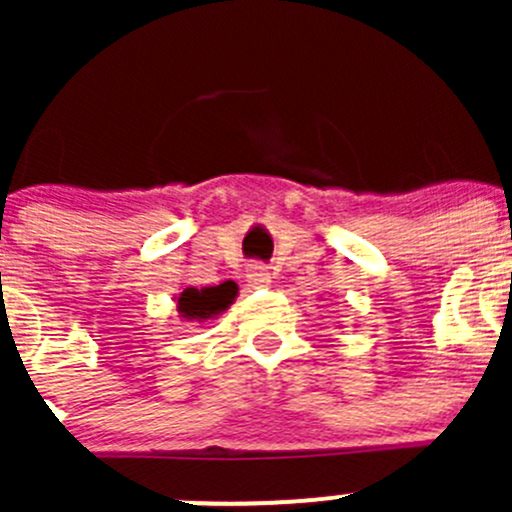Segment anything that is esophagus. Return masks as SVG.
<instances>
[{
  "label": "esophagus",
  "instance_id": "obj_1",
  "mask_svg": "<svg viewBox=\"0 0 512 512\" xmlns=\"http://www.w3.org/2000/svg\"><path fill=\"white\" fill-rule=\"evenodd\" d=\"M247 282H250L252 287H267L272 282L270 270H267L265 265H250L247 267Z\"/></svg>",
  "mask_w": 512,
  "mask_h": 512
}]
</instances>
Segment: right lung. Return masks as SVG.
I'll use <instances>...</instances> for the list:
<instances>
[{
    "mask_svg": "<svg viewBox=\"0 0 512 512\" xmlns=\"http://www.w3.org/2000/svg\"><path fill=\"white\" fill-rule=\"evenodd\" d=\"M237 285L235 282H223V285L215 287H203L195 289L188 287L178 297V309L185 319H210L215 314H220L227 304L235 299Z\"/></svg>",
    "mask_w": 512,
    "mask_h": 512,
    "instance_id": "1",
    "label": "right lung"
}]
</instances>
